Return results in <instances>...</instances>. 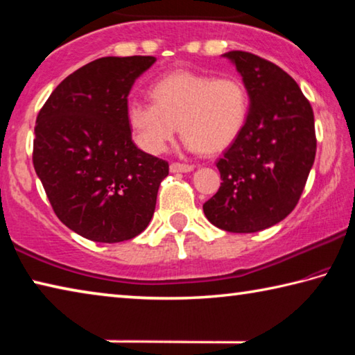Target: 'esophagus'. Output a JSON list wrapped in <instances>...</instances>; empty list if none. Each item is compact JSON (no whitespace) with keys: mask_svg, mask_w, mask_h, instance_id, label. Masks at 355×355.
I'll return each instance as SVG.
<instances>
[{"mask_svg":"<svg viewBox=\"0 0 355 355\" xmlns=\"http://www.w3.org/2000/svg\"><path fill=\"white\" fill-rule=\"evenodd\" d=\"M194 169V166L192 164H183V163H172L171 164V172L177 173V172H191Z\"/></svg>","mask_w":355,"mask_h":355,"instance_id":"1","label":"esophagus"}]
</instances>
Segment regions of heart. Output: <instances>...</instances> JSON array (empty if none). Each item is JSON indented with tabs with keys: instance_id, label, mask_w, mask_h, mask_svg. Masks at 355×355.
Wrapping results in <instances>:
<instances>
[{
	"instance_id": "obj_1",
	"label": "heart",
	"mask_w": 355,
	"mask_h": 355,
	"mask_svg": "<svg viewBox=\"0 0 355 355\" xmlns=\"http://www.w3.org/2000/svg\"><path fill=\"white\" fill-rule=\"evenodd\" d=\"M152 101L130 100L127 120L137 146L150 155L166 152L173 136L186 147L219 153L241 136L250 114V97L241 78L177 70L150 87Z\"/></svg>"
}]
</instances>
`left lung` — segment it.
<instances>
[{
	"label": "left lung",
	"instance_id": "1",
	"mask_svg": "<svg viewBox=\"0 0 355 355\" xmlns=\"http://www.w3.org/2000/svg\"><path fill=\"white\" fill-rule=\"evenodd\" d=\"M249 91L241 136L218 159L220 188L203 203L213 225L255 233L297 205L316 155L315 117L297 83L279 65L248 51H228Z\"/></svg>",
	"mask_w": 355,
	"mask_h": 355
}]
</instances>
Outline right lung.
Here are the masks:
<instances>
[{
  "mask_svg": "<svg viewBox=\"0 0 355 355\" xmlns=\"http://www.w3.org/2000/svg\"><path fill=\"white\" fill-rule=\"evenodd\" d=\"M153 56L100 58L69 75L39 111L33 164L55 214L83 238L127 241L146 230L169 163L135 146L128 94Z\"/></svg>",
  "mask_w": 355,
  "mask_h": 355,
  "instance_id": "obj_1",
  "label": "right lung"
}]
</instances>
